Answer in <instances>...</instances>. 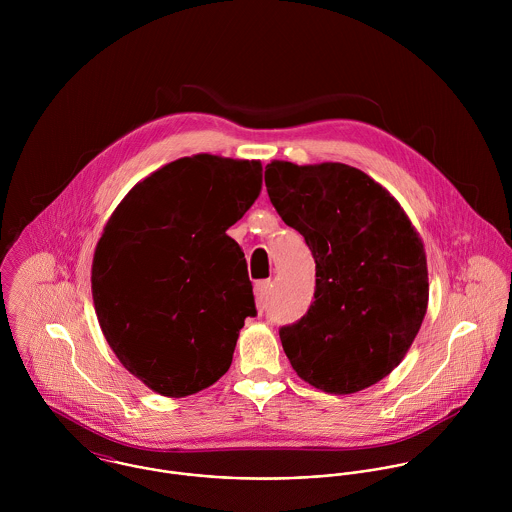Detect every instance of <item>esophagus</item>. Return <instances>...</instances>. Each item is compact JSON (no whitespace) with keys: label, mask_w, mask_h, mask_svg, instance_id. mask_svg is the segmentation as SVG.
<instances>
[{"label":"esophagus","mask_w":512,"mask_h":512,"mask_svg":"<svg viewBox=\"0 0 512 512\" xmlns=\"http://www.w3.org/2000/svg\"><path fill=\"white\" fill-rule=\"evenodd\" d=\"M270 290H272V282H270V280H262V282H258L256 288H254V292H256V303H258L260 313H262L264 307H266V299H268Z\"/></svg>","instance_id":"esophagus-1"}]
</instances>
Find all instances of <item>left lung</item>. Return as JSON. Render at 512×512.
Wrapping results in <instances>:
<instances>
[{
    "label": "left lung",
    "mask_w": 512,
    "mask_h": 512,
    "mask_svg": "<svg viewBox=\"0 0 512 512\" xmlns=\"http://www.w3.org/2000/svg\"><path fill=\"white\" fill-rule=\"evenodd\" d=\"M268 197L315 260L307 313L280 327L299 378L353 394L388 376L428 309L424 244L398 201L345 163L266 165Z\"/></svg>",
    "instance_id": "1"
}]
</instances>
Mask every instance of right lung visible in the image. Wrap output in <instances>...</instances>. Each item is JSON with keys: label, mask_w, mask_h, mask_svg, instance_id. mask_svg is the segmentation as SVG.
<instances>
[{"label": "right lung", "mask_w": 512, "mask_h": 512, "mask_svg": "<svg viewBox=\"0 0 512 512\" xmlns=\"http://www.w3.org/2000/svg\"><path fill=\"white\" fill-rule=\"evenodd\" d=\"M260 191V161L181 157L140 181L106 222L92 262L98 323L151 390L189 396L232 363L256 303L244 252L226 230Z\"/></svg>", "instance_id": "1"}]
</instances>
